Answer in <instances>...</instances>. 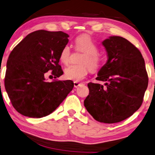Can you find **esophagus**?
<instances>
[{"label":"esophagus","mask_w":155,"mask_h":155,"mask_svg":"<svg viewBox=\"0 0 155 155\" xmlns=\"http://www.w3.org/2000/svg\"><path fill=\"white\" fill-rule=\"evenodd\" d=\"M73 83H74V87H75V88L78 87H79L80 85L82 84V83H81V82H75H75H73Z\"/></svg>","instance_id":"34e87169"}]
</instances>
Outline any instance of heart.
<instances>
[{
    "label": "heart",
    "mask_w": 155,
    "mask_h": 155,
    "mask_svg": "<svg viewBox=\"0 0 155 155\" xmlns=\"http://www.w3.org/2000/svg\"><path fill=\"white\" fill-rule=\"evenodd\" d=\"M75 44L78 51L84 53L80 61V63L82 64H72L68 66L64 71V75L68 80L78 82L86 77L89 72V67L91 71L98 70L102 66V59L98 54V46L89 35H83L77 37ZM70 56L71 48L66 45L61 49L59 59L61 62L67 64L70 61Z\"/></svg>",
    "instance_id": "b5f03b06"
}]
</instances>
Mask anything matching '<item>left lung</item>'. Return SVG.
I'll return each mask as SVG.
<instances>
[{"label":"left lung","mask_w":155,"mask_h":155,"mask_svg":"<svg viewBox=\"0 0 155 155\" xmlns=\"http://www.w3.org/2000/svg\"><path fill=\"white\" fill-rule=\"evenodd\" d=\"M108 59L97 73L103 86L89 82L84 107L95 120L115 123L129 118L142 104L148 84L139 50L125 38L111 36L102 41Z\"/></svg>","instance_id":"left-lung-1"}]
</instances>
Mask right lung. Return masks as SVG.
<instances>
[{
  "instance_id": "1",
  "label": "right lung",
  "mask_w": 155,
  "mask_h": 155,
  "mask_svg": "<svg viewBox=\"0 0 155 155\" xmlns=\"http://www.w3.org/2000/svg\"><path fill=\"white\" fill-rule=\"evenodd\" d=\"M65 32L35 31L27 35L9 54L5 87L13 107L30 118L49 115L72 91L71 80L46 81L52 71L54 78L63 74L59 64L61 49L68 42Z\"/></svg>"
}]
</instances>
